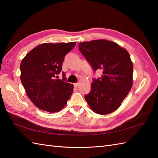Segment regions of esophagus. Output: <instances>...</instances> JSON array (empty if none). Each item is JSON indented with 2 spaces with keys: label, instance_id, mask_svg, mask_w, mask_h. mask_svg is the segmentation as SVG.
<instances>
[{
  "label": "esophagus",
  "instance_id": "1",
  "mask_svg": "<svg viewBox=\"0 0 158 158\" xmlns=\"http://www.w3.org/2000/svg\"><path fill=\"white\" fill-rule=\"evenodd\" d=\"M79 83H74V86H75V88H77V87L79 86Z\"/></svg>",
  "mask_w": 158,
  "mask_h": 158
}]
</instances>
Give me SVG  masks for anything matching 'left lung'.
Wrapping results in <instances>:
<instances>
[{"mask_svg":"<svg viewBox=\"0 0 158 158\" xmlns=\"http://www.w3.org/2000/svg\"><path fill=\"white\" fill-rule=\"evenodd\" d=\"M81 54L94 71L102 75L93 79L85 99L94 112L106 115L119 108L132 86L133 64L126 49L116 43L95 40L79 44Z\"/></svg>","mask_w":158,"mask_h":158,"instance_id":"obj_1","label":"left lung"}]
</instances>
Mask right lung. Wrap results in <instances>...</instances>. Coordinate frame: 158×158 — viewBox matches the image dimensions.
<instances>
[{
    "mask_svg": "<svg viewBox=\"0 0 158 158\" xmlns=\"http://www.w3.org/2000/svg\"><path fill=\"white\" fill-rule=\"evenodd\" d=\"M75 42L43 43L32 49L20 64L21 81L33 104L49 113L58 112L64 106L73 92V85L66 77L56 79L62 70L65 56ZM63 77L65 76L62 73Z\"/></svg>",
    "mask_w": 158,
    "mask_h": 158,
    "instance_id": "right-lung-1",
    "label": "right lung"
}]
</instances>
